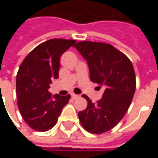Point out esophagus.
<instances>
[{
	"instance_id": "esophagus-1",
	"label": "esophagus",
	"mask_w": 158,
	"mask_h": 158,
	"mask_svg": "<svg viewBox=\"0 0 158 158\" xmlns=\"http://www.w3.org/2000/svg\"><path fill=\"white\" fill-rule=\"evenodd\" d=\"M71 96H72L73 99H77V98H79V95H76V94H72Z\"/></svg>"
}]
</instances>
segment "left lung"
<instances>
[{"mask_svg": "<svg viewBox=\"0 0 158 158\" xmlns=\"http://www.w3.org/2000/svg\"><path fill=\"white\" fill-rule=\"evenodd\" d=\"M73 46L87 61L90 80L105 88L96 103L83 95L88 105L78 113L79 121L88 132L105 133L118 123L130 106L136 88L132 62L110 44L80 41Z\"/></svg>", "mask_w": 158, "mask_h": 158, "instance_id": "left-lung-1", "label": "left lung"}]
</instances>
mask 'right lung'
I'll list each match as a JSON object with an SVG mask.
<instances>
[{"label":"right lung","instance_id":"obj_1","mask_svg":"<svg viewBox=\"0 0 158 158\" xmlns=\"http://www.w3.org/2000/svg\"><path fill=\"white\" fill-rule=\"evenodd\" d=\"M74 40L52 39L29 52L17 73L18 106L23 118L31 129L47 131L57 122L70 95L65 96L48 91L52 79L58 78L60 57Z\"/></svg>","mask_w":158,"mask_h":158}]
</instances>
